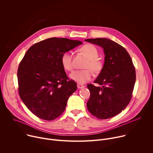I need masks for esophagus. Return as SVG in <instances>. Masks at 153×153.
<instances>
[{"label": "esophagus", "instance_id": "obj_1", "mask_svg": "<svg viewBox=\"0 0 153 153\" xmlns=\"http://www.w3.org/2000/svg\"><path fill=\"white\" fill-rule=\"evenodd\" d=\"M77 88H79V89H81V88H84V85H82V84H81V83H77Z\"/></svg>", "mask_w": 153, "mask_h": 153}]
</instances>
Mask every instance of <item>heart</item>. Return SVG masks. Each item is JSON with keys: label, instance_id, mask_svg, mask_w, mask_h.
Segmentation results:
<instances>
[{"label": "heart", "instance_id": "obj_1", "mask_svg": "<svg viewBox=\"0 0 153 153\" xmlns=\"http://www.w3.org/2000/svg\"><path fill=\"white\" fill-rule=\"evenodd\" d=\"M80 51L88 58L85 68L83 70H76L70 74V78L79 83H84L91 80L93 76V71L95 73H99L103 68V63L97 57L99 51L97 48L91 44L83 45ZM62 67L65 70L71 71L73 68L72 63V53L71 51H65L60 59Z\"/></svg>", "mask_w": 153, "mask_h": 153}]
</instances>
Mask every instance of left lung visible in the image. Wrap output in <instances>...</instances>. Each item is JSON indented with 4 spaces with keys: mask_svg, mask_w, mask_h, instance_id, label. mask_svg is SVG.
<instances>
[{
    "mask_svg": "<svg viewBox=\"0 0 153 153\" xmlns=\"http://www.w3.org/2000/svg\"><path fill=\"white\" fill-rule=\"evenodd\" d=\"M103 49L105 62L94 83L87 85L90 97L86 106L90 113L100 119L113 117L126 107L132 97L136 70L129 54L117 43L106 38L85 39Z\"/></svg>",
    "mask_w": 153,
    "mask_h": 153,
    "instance_id": "8db88e82",
    "label": "left lung"
}]
</instances>
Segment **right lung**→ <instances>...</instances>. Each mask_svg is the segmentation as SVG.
<instances>
[{"mask_svg": "<svg viewBox=\"0 0 153 153\" xmlns=\"http://www.w3.org/2000/svg\"><path fill=\"white\" fill-rule=\"evenodd\" d=\"M82 43L67 38H49L32 45L20 62L19 94L37 117L53 120L65 111L69 97L77 90V84L68 79L61 56Z\"/></svg>", "mask_w": 153, "mask_h": 153, "instance_id": "add662e5", "label": "right lung"}]
</instances>
